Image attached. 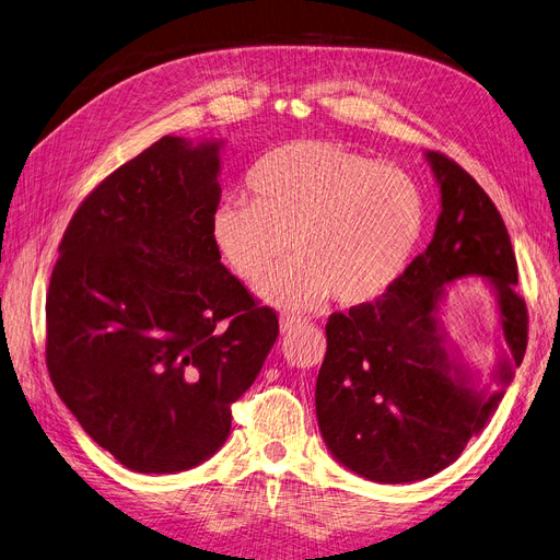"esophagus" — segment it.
Returning a JSON list of instances; mask_svg holds the SVG:
<instances>
[{
	"label": "esophagus",
	"mask_w": 560,
	"mask_h": 560,
	"mask_svg": "<svg viewBox=\"0 0 560 560\" xmlns=\"http://www.w3.org/2000/svg\"><path fill=\"white\" fill-rule=\"evenodd\" d=\"M300 323H304L300 316H291V314H285V316H281L279 318V327H281V332H291L293 327H298Z\"/></svg>",
	"instance_id": "1"
}]
</instances>
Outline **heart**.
<instances>
[{
    "label": "heart",
    "mask_w": 560,
    "mask_h": 560,
    "mask_svg": "<svg viewBox=\"0 0 560 560\" xmlns=\"http://www.w3.org/2000/svg\"><path fill=\"white\" fill-rule=\"evenodd\" d=\"M248 191L252 200L228 196L214 207L210 237L244 283L266 277L288 238L294 256L258 288L285 312H306L329 293L348 306L374 302L404 275L427 225L416 179L339 142L267 152Z\"/></svg>",
    "instance_id": "obj_1"
}]
</instances>
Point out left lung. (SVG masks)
I'll use <instances>...</instances> for the list:
<instances>
[{
  "label": "left lung",
  "instance_id": "obj_1",
  "mask_svg": "<svg viewBox=\"0 0 560 560\" xmlns=\"http://www.w3.org/2000/svg\"><path fill=\"white\" fill-rule=\"evenodd\" d=\"M424 159L441 191L427 252L376 302L332 314L316 381V416L332 457L381 485L427 480L459 459L499 408L528 337L526 302L514 293L508 228L482 186L439 152ZM482 276L506 350L482 384L440 318L452 280Z\"/></svg>",
  "mask_w": 560,
  "mask_h": 560
}]
</instances>
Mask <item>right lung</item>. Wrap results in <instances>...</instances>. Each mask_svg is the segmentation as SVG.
Returning <instances> with one entry per match:
<instances>
[{"mask_svg":"<svg viewBox=\"0 0 560 560\" xmlns=\"http://www.w3.org/2000/svg\"><path fill=\"white\" fill-rule=\"evenodd\" d=\"M223 144L163 136L82 200L59 244L50 381L90 439L136 472H179L219 452L231 404L279 335L210 237Z\"/></svg>","mask_w":560,"mask_h":560,"instance_id":"add662e5","label":"right lung"}]
</instances>
